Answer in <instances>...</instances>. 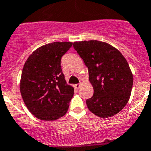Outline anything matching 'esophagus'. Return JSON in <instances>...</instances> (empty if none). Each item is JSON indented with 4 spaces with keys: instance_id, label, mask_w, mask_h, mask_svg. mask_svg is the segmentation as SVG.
Returning <instances> with one entry per match:
<instances>
[{
    "instance_id": "obj_1",
    "label": "esophagus",
    "mask_w": 151,
    "mask_h": 151,
    "mask_svg": "<svg viewBox=\"0 0 151 151\" xmlns=\"http://www.w3.org/2000/svg\"><path fill=\"white\" fill-rule=\"evenodd\" d=\"M79 87H80V84H76V85H74V88L76 89H79Z\"/></svg>"
}]
</instances>
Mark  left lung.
<instances>
[{"mask_svg":"<svg viewBox=\"0 0 151 151\" xmlns=\"http://www.w3.org/2000/svg\"><path fill=\"white\" fill-rule=\"evenodd\" d=\"M73 47L88 67L94 89L86 99L89 109L102 118L116 115L127 105L134 81L126 58L112 45L96 40L74 42Z\"/></svg>","mask_w":151,"mask_h":151,"instance_id":"8db88e82","label":"left lung"}]
</instances>
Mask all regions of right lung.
Instances as JSON below:
<instances>
[{
  "label": "right lung",
  "instance_id": "1",
  "mask_svg": "<svg viewBox=\"0 0 151 151\" xmlns=\"http://www.w3.org/2000/svg\"><path fill=\"white\" fill-rule=\"evenodd\" d=\"M72 45L67 42L45 45L25 62L20 90L26 106L38 119L55 120L68 110L74 89L65 79L61 59Z\"/></svg>",
  "mask_w": 151,
  "mask_h": 151
}]
</instances>
